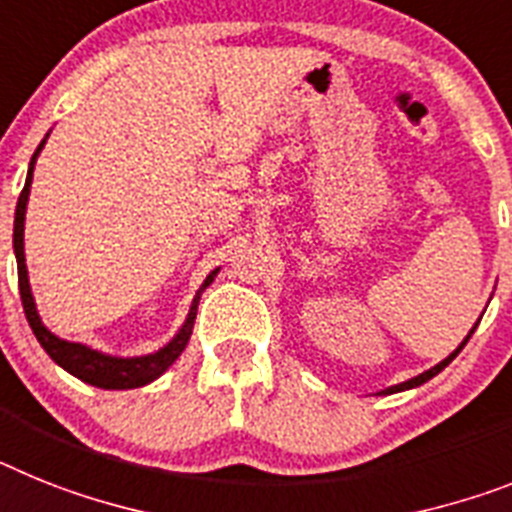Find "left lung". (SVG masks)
I'll return each instance as SVG.
<instances>
[{
  "label": "left lung",
  "instance_id": "left-lung-1",
  "mask_svg": "<svg viewBox=\"0 0 512 512\" xmlns=\"http://www.w3.org/2000/svg\"><path fill=\"white\" fill-rule=\"evenodd\" d=\"M479 320H482V317H479ZM479 320H476V325H479ZM476 325H474V328H471V330H468V336L463 338V341H461V346H458V349H455L453 354H450V356H445V359H442L440 364H435V367H432V369H427V372H422V375L411 377V380H406V382H398V385H390V388L380 390V393H375V395H390V393H401V390L419 388V385H424V382H427V380H432V377H435V375H440L442 369L448 367V364L453 362L455 356L461 354V349H463V346H466V343H468V338H471V333H474V330H476Z\"/></svg>",
  "mask_w": 512,
  "mask_h": 512
}]
</instances>
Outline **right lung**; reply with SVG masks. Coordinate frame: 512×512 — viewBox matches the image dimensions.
I'll return each instance as SVG.
<instances>
[{
    "label": "right lung",
    "instance_id": "add662e5",
    "mask_svg": "<svg viewBox=\"0 0 512 512\" xmlns=\"http://www.w3.org/2000/svg\"><path fill=\"white\" fill-rule=\"evenodd\" d=\"M46 140H49V132L41 140V145L36 148L33 158H30L28 176H25V187L17 197V208H15V229H12V247H15V260H17V283H20V299H23L25 317H28V325L33 330V336L38 338V343L44 346L46 354L54 359L62 369H67L70 375H75L77 380L88 382L93 388L103 390H130V388H143L148 382L158 380V377L171 367V364L182 356V351L187 349V341L192 336V325H195L197 317V304H200V296L208 289L213 278L218 276V270H210L208 278L203 281L200 291L192 299V307L187 312V320L182 322V328L176 330V336L171 338L166 346H161L153 354L143 356H111L103 354L98 349H90L85 343L75 341H64V338L54 336L44 322H41V315L36 309V299H33V291H30L28 281V268H25V210H28V197H30V184H33V169H36V158L38 153L44 150Z\"/></svg>",
    "mask_w": 512,
    "mask_h": 512
}]
</instances>
